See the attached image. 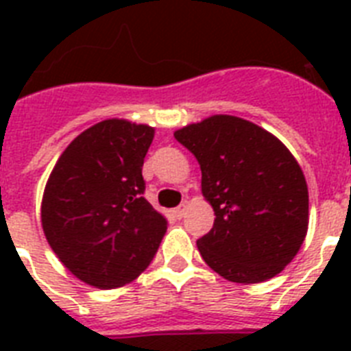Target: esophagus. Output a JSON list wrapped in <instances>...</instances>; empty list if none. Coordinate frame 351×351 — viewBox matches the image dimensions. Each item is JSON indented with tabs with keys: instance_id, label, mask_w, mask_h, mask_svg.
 <instances>
[{
	"instance_id": "34e87169",
	"label": "esophagus",
	"mask_w": 351,
	"mask_h": 351,
	"mask_svg": "<svg viewBox=\"0 0 351 351\" xmlns=\"http://www.w3.org/2000/svg\"><path fill=\"white\" fill-rule=\"evenodd\" d=\"M187 208H189V200H184V202H182L180 206H178V208L175 209V217H178V219H182V217L186 215Z\"/></svg>"
}]
</instances>
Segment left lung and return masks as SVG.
Segmentation results:
<instances>
[{
	"label": "left lung",
	"instance_id": "8db88e82",
	"mask_svg": "<svg viewBox=\"0 0 351 351\" xmlns=\"http://www.w3.org/2000/svg\"><path fill=\"white\" fill-rule=\"evenodd\" d=\"M175 138L198 160L202 195L217 217L197 240L206 264L240 284L282 271L308 231V186L288 147L230 114L182 127Z\"/></svg>",
	"mask_w": 351,
	"mask_h": 351
}]
</instances>
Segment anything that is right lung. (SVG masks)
<instances>
[{
  "mask_svg": "<svg viewBox=\"0 0 351 351\" xmlns=\"http://www.w3.org/2000/svg\"><path fill=\"white\" fill-rule=\"evenodd\" d=\"M153 136V127L104 120L69 143L49 176L43 233L63 266L89 286L134 280L164 239L167 220L143 198Z\"/></svg>",
  "mask_w": 351,
  "mask_h": 351,
  "instance_id": "right-lung-1",
  "label": "right lung"
}]
</instances>
